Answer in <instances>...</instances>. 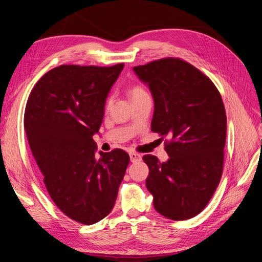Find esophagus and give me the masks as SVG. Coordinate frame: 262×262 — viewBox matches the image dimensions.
I'll return each instance as SVG.
<instances>
[{
	"mask_svg": "<svg viewBox=\"0 0 262 262\" xmlns=\"http://www.w3.org/2000/svg\"><path fill=\"white\" fill-rule=\"evenodd\" d=\"M141 158H142V156L139 153H136V152H131L130 153V160H131V162L141 161Z\"/></svg>",
	"mask_w": 262,
	"mask_h": 262,
	"instance_id": "obj_1",
	"label": "esophagus"
}]
</instances>
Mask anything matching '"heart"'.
Listing matches in <instances>:
<instances>
[{"label": "heart", "mask_w": 262, "mask_h": 262, "mask_svg": "<svg viewBox=\"0 0 262 262\" xmlns=\"http://www.w3.org/2000/svg\"><path fill=\"white\" fill-rule=\"evenodd\" d=\"M144 94H146V92L144 91L143 87H141V86H139V85H134V86L132 87V89L130 90V95H131V98H132V99L137 98V97H140V96H142V95H144ZM109 105H110V99L107 100L106 106L108 107Z\"/></svg>", "instance_id": "b5f03b06"}]
</instances>
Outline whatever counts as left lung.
<instances>
[{
    "instance_id": "left-lung-1",
    "label": "left lung",
    "mask_w": 262,
    "mask_h": 262,
    "mask_svg": "<svg viewBox=\"0 0 262 262\" xmlns=\"http://www.w3.org/2000/svg\"><path fill=\"white\" fill-rule=\"evenodd\" d=\"M154 98L150 129L165 141L169 160L144 155L146 188L163 216L189 220L211 200L223 172L226 114L216 86L200 70L179 58L133 68Z\"/></svg>"
}]
</instances>
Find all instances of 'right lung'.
I'll return each mask as SVG.
<instances>
[{
  "instance_id": "right-lung-1",
  "label": "right lung",
  "mask_w": 262,
  "mask_h": 262,
  "mask_svg": "<svg viewBox=\"0 0 262 262\" xmlns=\"http://www.w3.org/2000/svg\"><path fill=\"white\" fill-rule=\"evenodd\" d=\"M124 64L60 66L31 90L24 128L50 198L71 220L97 223L112 212L129 154L99 152V131L108 93Z\"/></svg>"
}]
</instances>
